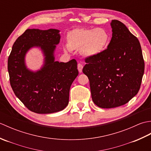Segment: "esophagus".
<instances>
[{
	"mask_svg": "<svg viewBox=\"0 0 151 151\" xmlns=\"http://www.w3.org/2000/svg\"><path fill=\"white\" fill-rule=\"evenodd\" d=\"M77 67H78V70L79 73H82V69H83V65H82V64L78 63Z\"/></svg>",
	"mask_w": 151,
	"mask_h": 151,
	"instance_id": "obj_1",
	"label": "esophagus"
}]
</instances>
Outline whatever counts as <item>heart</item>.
Segmentation results:
<instances>
[{"mask_svg": "<svg viewBox=\"0 0 151 151\" xmlns=\"http://www.w3.org/2000/svg\"><path fill=\"white\" fill-rule=\"evenodd\" d=\"M110 42V35L104 28H75L68 33L63 49L65 52L81 49L85 56L95 57L106 49Z\"/></svg>", "mask_w": 151, "mask_h": 151, "instance_id": "heart-1", "label": "heart"}]
</instances>
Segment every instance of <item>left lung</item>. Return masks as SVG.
I'll list each match as a JSON object with an SVG mask.
<instances>
[{
	"label": "left lung",
	"instance_id": "8db88e82",
	"mask_svg": "<svg viewBox=\"0 0 151 151\" xmlns=\"http://www.w3.org/2000/svg\"><path fill=\"white\" fill-rule=\"evenodd\" d=\"M112 37L99 55L86 58L82 71L89 81L97 106L112 108L127 103L138 93L145 69L139 40L119 21L112 20Z\"/></svg>",
	"mask_w": 151,
	"mask_h": 151
}]
</instances>
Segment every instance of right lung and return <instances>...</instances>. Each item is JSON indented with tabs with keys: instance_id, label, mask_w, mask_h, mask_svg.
<instances>
[{
	"instance_id": "obj_1",
	"label": "right lung",
	"mask_w": 151,
	"mask_h": 151,
	"mask_svg": "<svg viewBox=\"0 0 151 151\" xmlns=\"http://www.w3.org/2000/svg\"><path fill=\"white\" fill-rule=\"evenodd\" d=\"M60 30L27 29L12 47L8 60L9 82L15 95L28 110L52 114L69 103L70 86L78 75L75 59L67 63L55 61L54 51L60 40ZM33 47H40L44 63L40 70L27 68L25 56Z\"/></svg>"
}]
</instances>
